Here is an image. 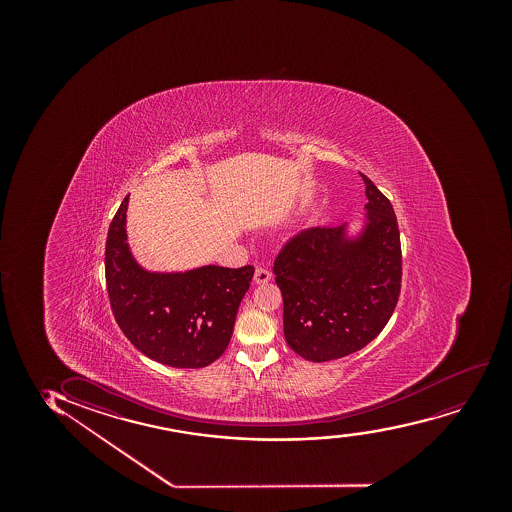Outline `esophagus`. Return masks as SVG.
<instances>
[{"label": "esophagus", "mask_w": 512, "mask_h": 512, "mask_svg": "<svg viewBox=\"0 0 512 512\" xmlns=\"http://www.w3.org/2000/svg\"><path fill=\"white\" fill-rule=\"evenodd\" d=\"M271 280V271L266 266H258L256 273H254V283H268Z\"/></svg>", "instance_id": "esophagus-1"}]
</instances>
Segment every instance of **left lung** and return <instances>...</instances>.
Here are the masks:
<instances>
[{"instance_id": "1", "label": "left lung", "mask_w": 512, "mask_h": 512, "mask_svg": "<svg viewBox=\"0 0 512 512\" xmlns=\"http://www.w3.org/2000/svg\"><path fill=\"white\" fill-rule=\"evenodd\" d=\"M367 224L357 239L345 227L302 230L273 263L283 297L288 347L311 362L359 352L388 324L401 290V242L393 205L369 177Z\"/></svg>"}]
</instances>
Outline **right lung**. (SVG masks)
I'll list each match as a JSON object with an SVG mask.
<instances>
[{"mask_svg":"<svg viewBox=\"0 0 512 512\" xmlns=\"http://www.w3.org/2000/svg\"><path fill=\"white\" fill-rule=\"evenodd\" d=\"M128 200L107 232L106 285L114 319L150 359L177 369L206 367L229 347L254 266L148 273L136 265L126 242Z\"/></svg>","mask_w":512,"mask_h":512,"instance_id":"1","label":"right lung"}]
</instances>
